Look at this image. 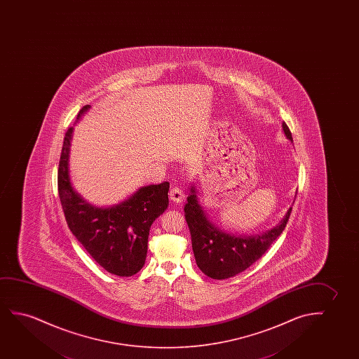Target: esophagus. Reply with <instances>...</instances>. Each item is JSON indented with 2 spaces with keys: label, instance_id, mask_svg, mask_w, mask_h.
<instances>
[{
  "label": "esophagus",
  "instance_id": "obj_1",
  "mask_svg": "<svg viewBox=\"0 0 359 359\" xmlns=\"http://www.w3.org/2000/svg\"><path fill=\"white\" fill-rule=\"evenodd\" d=\"M169 197H170V200L172 202H177V203H180V202L184 201V198H185V194L182 191L180 187H172L170 189V191H169Z\"/></svg>",
  "mask_w": 359,
  "mask_h": 359
}]
</instances>
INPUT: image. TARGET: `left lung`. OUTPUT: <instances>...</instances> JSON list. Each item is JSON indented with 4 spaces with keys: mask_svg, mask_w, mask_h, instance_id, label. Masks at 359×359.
Returning <instances> with one entry per match:
<instances>
[{
    "mask_svg": "<svg viewBox=\"0 0 359 359\" xmlns=\"http://www.w3.org/2000/svg\"><path fill=\"white\" fill-rule=\"evenodd\" d=\"M282 128L285 136L293 142L287 123H282ZM184 211L198 269L213 280H226L245 271L265 254L285 231L292 207L275 228L251 236L228 234L215 226L200 205L194 187L190 189Z\"/></svg>",
    "mask_w": 359,
    "mask_h": 359,
    "instance_id": "obj_1",
    "label": "left lung"
}]
</instances>
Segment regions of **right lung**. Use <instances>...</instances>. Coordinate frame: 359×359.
I'll return each instance as SVG.
<instances>
[{
    "label": "right lung",
    "mask_w": 359,
    "mask_h": 359,
    "mask_svg": "<svg viewBox=\"0 0 359 359\" xmlns=\"http://www.w3.org/2000/svg\"><path fill=\"white\" fill-rule=\"evenodd\" d=\"M89 108L90 105H84L77 120ZM72 133L74 128L65 133L57 172L60 201L67 226L104 270L120 277H130L144 265L149 228L169 205V182L141 187L115 206H92L74 191L69 180Z\"/></svg>",
    "instance_id": "obj_1"
}]
</instances>
